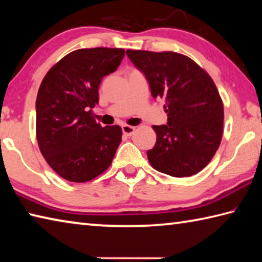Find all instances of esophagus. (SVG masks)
I'll list each match as a JSON object with an SVG mask.
<instances>
[{
  "instance_id": "1",
  "label": "esophagus",
  "mask_w": 262,
  "mask_h": 262,
  "mask_svg": "<svg viewBox=\"0 0 262 262\" xmlns=\"http://www.w3.org/2000/svg\"><path fill=\"white\" fill-rule=\"evenodd\" d=\"M134 132H135V127L129 126V125H123V126H122V133H123V135L132 136L133 134H134Z\"/></svg>"
}]
</instances>
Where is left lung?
<instances>
[{"instance_id":"left-lung-1","label":"left lung","mask_w":262,"mask_h":262,"mask_svg":"<svg viewBox=\"0 0 262 262\" xmlns=\"http://www.w3.org/2000/svg\"><path fill=\"white\" fill-rule=\"evenodd\" d=\"M147 77L154 98L165 101L167 125L152 126L157 141L149 163L172 177H190L205 168L219 149L224 108L212 78L196 62L176 52L127 50Z\"/></svg>"}]
</instances>
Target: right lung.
I'll use <instances>...</instances> for the list:
<instances>
[{"mask_svg": "<svg viewBox=\"0 0 262 262\" xmlns=\"http://www.w3.org/2000/svg\"><path fill=\"white\" fill-rule=\"evenodd\" d=\"M122 48H81L48 70L35 101L39 149L66 180L85 183L107 170L121 142L120 126L96 122L99 84L117 70Z\"/></svg>", "mask_w": 262, "mask_h": 262, "instance_id": "right-lung-1", "label": "right lung"}]
</instances>
